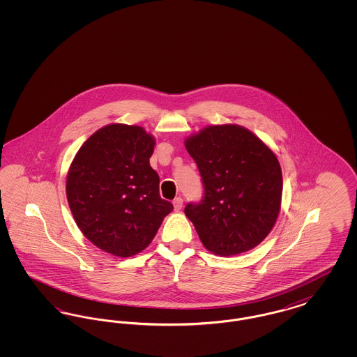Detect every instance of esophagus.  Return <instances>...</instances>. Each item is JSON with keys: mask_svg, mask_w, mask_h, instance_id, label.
I'll use <instances>...</instances> for the list:
<instances>
[{"mask_svg": "<svg viewBox=\"0 0 357 357\" xmlns=\"http://www.w3.org/2000/svg\"><path fill=\"white\" fill-rule=\"evenodd\" d=\"M172 204H174V208H175V211H179L181 208H182V206H183V199L182 198H175L174 201H172Z\"/></svg>", "mask_w": 357, "mask_h": 357, "instance_id": "1", "label": "esophagus"}]
</instances>
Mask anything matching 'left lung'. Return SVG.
Instances as JSON below:
<instances>
[{
  "instance_id": "left-lung-1",
  "label": "left lung",
  "mask_w": 357,
  "mask_h": 357,
  "mask_svg": "<svg viewBox=\"0 0 357 357\" xmlns=\"http://www.w3.org/2000/svg\"><path fill=\"white\" fill-rule=\"evenodd\" d=\"M185 146L195 160L204 187L198 204L185 214L214 255L252 250L272 231L281 210L280 162L258 136L238 124L204 127Z\"/></svg>"
}]
</instances>
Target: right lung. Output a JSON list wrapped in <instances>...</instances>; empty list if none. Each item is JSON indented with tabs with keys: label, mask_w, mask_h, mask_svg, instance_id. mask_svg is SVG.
Here are the masks:
<instances>
[{
	"label": "right lung",
	"mask_w": 357,
	"mask_h": 357,
	"mask_svg": "<svg viewBox=\"0 0 357 357\" xmlns=\"http://www.w3.org/2000/svg\"><path fill=\"white\" fill-rule=\"evenodd\" d=\"M155 137L143 127L112 123L89 136L67 175V199L77 227L115 257L144 250L172 204L159 195L150 166Z\"/></svg>",
	"instance_id": "obj_1"
}]
</instances>
